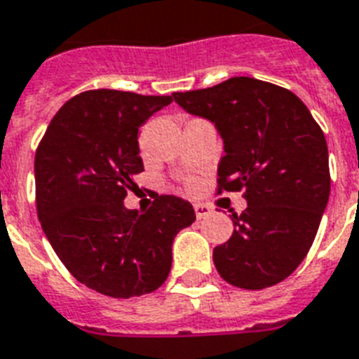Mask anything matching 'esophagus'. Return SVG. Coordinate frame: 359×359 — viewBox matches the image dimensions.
<instances>
[{
    "instance_id": "esophagus-1",
    "label": "esophagus",
    "mask_w": 359,
    "mask_h": 359,
    "mask_svg": "<svg viewBox=\"0 0 359 359\" xmlns=\"http://www.w3.org/2000/svg\"><path fill=\"white\" fill-rule=\"evenodd\" d=\"M194 210H195V215H197V219H203V217L212 214V208H210L208 205H201V203L194 205Z\"/></svg>"
}]
</instances>
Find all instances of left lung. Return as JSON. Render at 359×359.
I'll use <instances>...</instances> for the list:
<instances>
[{
  "mask_svg": "<svg viewBox=\"0 0 359 359\" xmlns=\"http://www.w3.org/2000/svg\"><path fill=\"white\" fill-rule=\"evenodd\" d=\"M188 114L210 119L223 138L217 194L245 191L234 232L214 249L229 284L264 290L293 273L316 240L330 195L325 134L293 92L252 77L175 92Z\"/></svg>",
  "mask_w": 359,
  "mask_h": 359,
  "instance_id": "8db88e82",
  "label": "left lung"
}]
</instances>
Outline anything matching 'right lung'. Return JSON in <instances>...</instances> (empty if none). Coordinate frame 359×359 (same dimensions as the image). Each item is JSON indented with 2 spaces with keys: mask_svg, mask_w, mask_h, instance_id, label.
I'll list each match as a JSON object with an SVG mask.
<instances>
[{
  "mask_svg": "<svg viewBox=\"0 0 359 359\" xmlns=\"http://www.w3.org/2000/svg\"><path fill=\"white\" fill-rule=\"evenodd\" d=\"M171 95L88 90L55 114L34 156L36 212L66 269L90 290L130 299L158 290L171 269L175 236L194 206L160 195L145 214L125 208L144 171L138 129Z\"/></svg>",
  "mask_w": 359,
  "mask_h": 359,
  "instance_id": "obj_1",
  "label": "right lung"
}]
</instances>
